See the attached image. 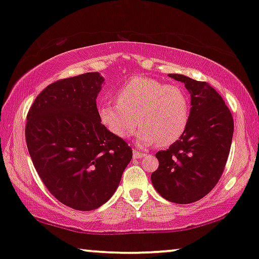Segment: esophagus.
I'll list each match as a JSON object with an SVG mask.
<instances>
[{"label":"esophagus","mask_w":259,"mask_h":259,"mask_svg":"<svg viewBox=\"0 0 259 259\" xmlns=\"http://www.w3.org/2000/svg\"><path fill=\"white\" fill-rule=\"evenodd\" d=\"M146 153L145 152H141L140 150H138V148H133V158L134 159H140V158H144Z\"/></svg>","instance_id":"esophagus-1"}]
</instances>
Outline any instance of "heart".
Wrapping results in <instances>:
<instances>
[{"instance_id": "obj_1", "label": "heart", "mask_w": 259, "mask_h": 259, "mask_svg": "<svg viewBox=\"0 0 259 259\" xmlns=\"http://www.w3.org/2000/svg\"><path fill=\"white\" fill-rule=\"evenodd\" d=\"M116 101L118 105H99L98 115L101 125L121 139L132 136L139 122L141 144L168 146L182 138L189 125V98L177 84L136 76L119 88Z\"/></svg>"}]
</instances>
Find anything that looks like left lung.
I'll use <instances>...</instances> for the list:
<instances>
[{
    "mask_svg": "<svg viewBox=\"0 0 259 259\" xmlns=\"http://www.w3.org/2000/svg\"><path fill=\"white\" fill-rule=\"evenodd\" d=\"M169 77L185 83L191 95L185 133L155 157L159 167L151 176L154 189L166 200L190 204L215 186L228 161L233 136L232 114L214 88L182 74Z\"/></svg>",
    "mask_w": 259,
    "mask_h": 259,
    "instance_id": "obj_1",
    "label": "left lung"
}]
</instances>
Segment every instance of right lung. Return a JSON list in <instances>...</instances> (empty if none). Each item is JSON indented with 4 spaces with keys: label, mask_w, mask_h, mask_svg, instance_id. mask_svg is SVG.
<instances>
[{
    "label": "right lung",
    "mask_w": 259,
    "mask_h": 259,
    "mask_svg": "<svg viewBox=\"0 0 259 259\" xmlns=\"http://www.w3.org/2000/svg\"><path fill=\"white\" fill-rule=\"evenodd\" d=\"M104 82L98 72L56 81L37 95L27 115L34 167L49 192L74 210L104 205L132 159V148L99 120Z\"/></svg>",
    "instance_id": "add662e5"
}]
</instances>
